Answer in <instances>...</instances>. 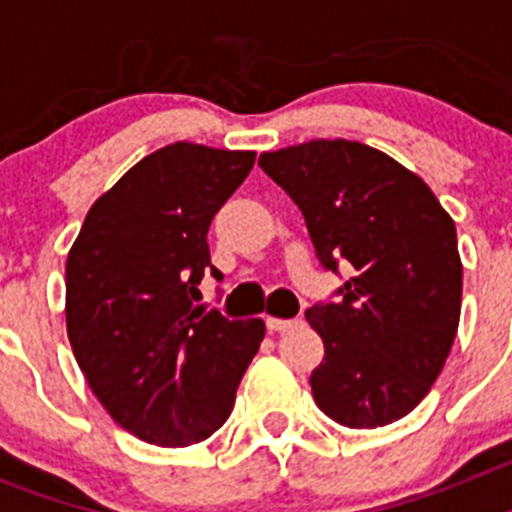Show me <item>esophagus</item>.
<instances>
[{
    "label": "esophagus",
    "mask_w": 512,
    "mask_h": 512,
    "mask_svg": "<svg viewBox=\"0 0 512 512\" xmlns=\"http://www.w3.org/2000/svg\"><path fill=\"white\" fill-rule=\"evenodd\" d=\"M300 320H287V318H266V328L271 330V333H282V330H289L292 325H297Z\"/></svg>",
    "instance_id": "obj_1"
}]
</instances>
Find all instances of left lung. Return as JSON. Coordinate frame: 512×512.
Returning <instances> with one entry per match:
<instances>
[{
	"instance_id": "left-lung-1",
	"label": "left lung",
	"mask_w": 512,
	"mask_h": 512,
	"mask_svg": "<svg viewBox=\"0 0 512 512\" xmlns=\"http://www.w3.org/2000/svg\"><path fill=\"white\" fill-rule=\"evenodd\" d=\"M259 166L305 217L320 264H346L336 302L305 312L325 356L312 397L348 428L395 423L431 392L461 312L456 228L431 187L356 140H307Z\"/></svg>"
}]
</instances>
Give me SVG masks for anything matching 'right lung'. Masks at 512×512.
Wrapping results in <instances>:
<instances>
[{
	"label": "right lung",
	"mask_w": 512,
	"mask_h": 512,
	"mask_svg": "<svg viewBox=\"0 0 512 512\" xmlns=\"http://www.w3.org/2000/svg\"><path fill=\"white\" fill-rule=\"evenodd\" d=\"M253 151L171 143L104 192L66 261V330L89 387L125 431L182 449L228 420L264 320L197 305L212 217Z\"/></svg>",
	"instance_id": "add662e5"
}]
</instances>
